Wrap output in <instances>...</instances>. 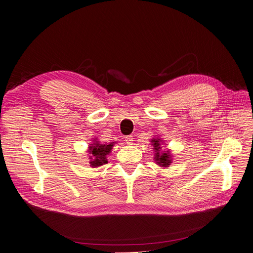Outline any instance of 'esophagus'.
Instances as JSON below:
<instances>
[{
  "label": "esophagus",
  "mask_w": 253,
  "mask_h": 253,
  "mask_svg": "<svg viewBox=\"0 0 253 253\" xmlns=\"http://www.w3.org/2000/svg\"><path fill=\"white\" fill-rule=\"evenodd\" d=\"M125 141L128 145H132L133 144V136L132 135H129L127 137H125Z\"/></svg>",
  "instance_id": "1"
}]
</instances>
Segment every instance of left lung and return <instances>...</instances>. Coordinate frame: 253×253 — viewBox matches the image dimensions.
<instances>
[{
	"label": "left lung",
	"mask_w": 253,
	"mask_h": 253,
	"mask_svg": "<svg viewBox=\"0 0 253 253\" xmlns=\"http://www.w3.org/2000/svg\"><path fill=\"white\" fill-rule=\"evenodd\" d=\"M151 145L154 150V162L155 164L164 169H168L172 163V154L169 149L163 150L162 145L164 144V140L159 136H154L151 139Z\"/></svg>",
	"instance_id": "obj_1"
}]
</instances>
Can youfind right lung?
Instances as JSON below:
<instances>
[{
	"label": "right lung",
	"instance_id": "right-lung-1",
	"mask_svg": "<svg viewBox=\"0 0 253 253\" xmlns=\"http://www.w3.org/2000/svg\"><path fill=\"white\" fill-rule=\"evenodd\" d=\"M114 144V142L109 144H102L100 141H98V138H94L93 142L88 145L87 149L89 166L95 169L106 165L108 163L107 155L111 153Z\"/></svg>",
	"mask_w": 253,
	"mask_h": 253
}]
</instances>
